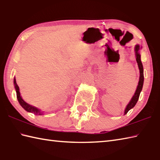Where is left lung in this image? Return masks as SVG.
I'll return each mask as SVG.
<instances>
[{
	"mask_svg": "<svg viewBox=\"0 0 160 160\" xmlns=\"http://www.w3.org/2000/svg\"><path fill=\"white\" fill-rule=\"evenodd\" d=\"M139 45H136L135 46V55H136V61L138 62V67L139 69V72H140V77H139V81L138 83V88H137V90L135 91V93L134 95H133L132 99L130 100V102L128 104V106H126L124 112V115L127 114L129 110L132 108L133 107L135 106V104L138 102L139 99V97L140 92L142 90L143 87V83H144V70H143V66L141 61V57H140V54L139 53Z\"/></svg>",
	"mask_w": 160,
	"mask_h": 160,
	"instance_id": "1",
	"label": "left lung"
}]
</instances>
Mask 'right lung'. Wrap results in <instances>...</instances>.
<instances>
[{
    "instance_id": "add662e5",
    "label": "right lung",
    "mask_w": 160,
    "mask_h": 160,
    "mask_svg": "<svg viewBox=\"0 0 160 160\" xmlns=\"http://www.w3.org/2000/svg\"><path fill=\"white\" fill-rule=\"evenodd\" d=\"M14 84L15 86V89H16V96H17V99L19 103L21 104V106L23 108L27 110L28 112H32L34 113V115H42V112H41V110H39L38 109H37V108H35L34 106H32L31 105H29L28 103H26L25 102H24L22 99L21 98V97L20 95V92H19V88L18 86L17 83L16 82V79L15 78L14 79Z\"/></svg>"
}]
</instances>
